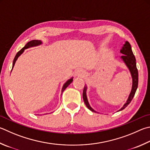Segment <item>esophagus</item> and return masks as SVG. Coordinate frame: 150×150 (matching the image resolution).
Instances as JSON below:
<instances>
[{"label": "esophagus", "instance_id": "34e87169", "mask_svg": "<svg viewBox=\"0 0 150 150\" xmlns=\"http://www.w3.org/2000/svg\"><path fill=\"white\" fill-rule=\"evenodd\" d=\"M83 75H84V73L81 69H77L75 71V75L78 76V77H83Z\"/></svg>", "mask_w": 150, "mask_h": 150}]
</instances>
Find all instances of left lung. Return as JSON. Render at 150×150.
Listing matches in <instances>:
<instances>
[{"label": "left lung", "mask_w": 150, "mask_h": 150, "mask_svg": "<svg viewBox=\"0 0 150 150\" xmlns=\"http://www.w3.org/2000/svg\"><path fill=\"white\" fill-rule=\"evenodd\" d=\"M120 52L123 54V55H122L121 56V58L122 59V60L124 62V63L128 67V69H129L130 74H131V77L132 79V86L131 92H130L126 103H125L123 106H122V107L118 111L124 110V109L129 104L130 102L132 101L133 97L134 96L135 92L137 90L138 84V72L137 67V63H136V58L132 51L131 46H130V43L128 41L125 42L123 46H122V48L121 49ZM86 90H87V86L85 85L84 86L83 92L84 102L86 105V107L88 108L90 110L93 111V112L96 113V111L94 110L89 104L88 99H87V96H86Z\"/></svg>", "instance_id": "1"}]
</instances>
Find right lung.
<instances>
[{
	"label": "right lung",
	"mask_w": 150,
	"mask_h": 150,
	"mask_svg": "<svg viewBox=\"0 0 150 150\" xmlns=\"http://www.w3.org/2000/svg\"><path fill=\"white\" fill-rule=\"evenodd\" d=\"M42 44V41L41 40H31V41L28 42L27 44L25 45V47H24L23 48H21V50L18 52L16 54V55L15 56L14 59H13V64H12V69L13 66H14L15 65V63L16 60H17L18 57L20 56L21 54H22L24 50H25V49L27 48H31V47H36V46H38V45H40ZM73 81V77H71V79H69V80H67L66 83H64V84L63 85V87H62V92H63L64 91V90L66 89L67 87L69 85V84L72 83Z\"/></svg>",
	"instance_id": "right-lung-1"
}]
</instances>
